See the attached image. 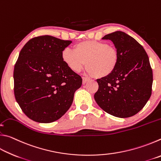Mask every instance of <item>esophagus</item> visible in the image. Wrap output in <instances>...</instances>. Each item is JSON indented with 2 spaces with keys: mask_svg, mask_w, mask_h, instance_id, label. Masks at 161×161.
Masks as SVG:
<instances>
[{
  "mask_svg": "<svg viewBox=\"0 0 161 161\" xmlns=\"http://www.w3.org/2000/svg\"><path fill=\"white\" fill-rule=\"evenodd\" d=\"M89 80L88 78L82 77V83H83V84H85L86 82H88Z\"/></svg>",
  "mask_w": 161,
  "mask_h": 161,
  "instance_id": "1",
  "label": "esophagus"
}]
</instances>
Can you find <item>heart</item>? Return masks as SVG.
<instances>
[{
    "instance_id": "obj_1",
    "label": "heart",
    "mask_w": 161,
    "mask_h": 161,
    "mask_svg": "<svg viewBox=\"0 0 161 161\" xmlns=\"http://www.w3.org/2000/svg\"><path fill=\"white\" fill-rule=\"evenodd\" d=\"M62 59L73 72H80L86 63V72L89 75L105 78L115 71L119 54L115 47L107 42L93 40L78 43L74 47V50L64 49Z\"/></svg>"
}]
</instances>
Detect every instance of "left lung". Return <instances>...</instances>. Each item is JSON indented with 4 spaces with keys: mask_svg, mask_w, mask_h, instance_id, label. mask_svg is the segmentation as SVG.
<instances>
[{
    "mask_svg": "<svg viewBox=\"0 0 161 161\" xmlns=\"http://www.w3.org/2000/svg\"><path fill=\"white\" fill-rule=\"evenodd\" d=\"M102 39L113 42L119 60L112 74L97 80L99 89L94 99L111 115L130 117L142 109L151 96L153 71L148 54L142 45L124 32H112Z\"/></svg>",
    "mask_w": 161,
    "mask_h": 161,
    "instance_id": "8db88e82",
    "label": "left lung"
}]
</instances>
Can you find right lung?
I'll return each instance as SVG.
<instances>
[{
    "label": "right lung",
    "instance_id": "add662e5",
    "mask_svg": "<svg viewBox=\"0 0 161 161\" xmlns=\"http://www.w3.org/2000/svg\"><path fill=\"white\" fill-rule=\"evenodd\" d=\"M72 41L50 35L32 38L22 48L15 64L14 94L23 113L39 123H51L72 105L82 79L62 59Z\"/></svg>",
    "mask_w": 161,
    "mask_h": 161
}]
</instances>
